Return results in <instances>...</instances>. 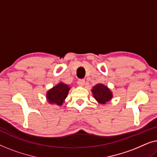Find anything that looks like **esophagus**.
I'll use <instances>...</instances> for the list:
<instances>
[{
	"label": "esophagus",
	"instance_id": "esophagus-1",
	"mask_svg": "<svg viewBox=\"0 0 157 157\" xmlns=\"http://www.w3.org/2000/svg\"><path fill=\"white\" fill-rule=\"evenodd\" d=\"M77 83H78L79 86H83L85 83V80L84 79H79V80L77 81Z\"/></svg>",
	"mask_w": 157,
	"mask_h": 157
}]
</instances>
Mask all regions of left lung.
Returning a JSON list of instances; mask_svg holds the SVG:
<instances>
[{"mask_svg":"<svg viewBox=\"0 0 157 157\" xmlns=\"http://www.w3.org/2000/svg\"><path fill=\"white\" fill-rule=\"evenodd\" d=\"M92 94L95 99L101 104H105L110 101L113 97L112 92L108 87L102 83H98L91 89Z\"/></svg>","mask_w":157,"mask_h":157,"instance_id":"obj_1","label":"left lung"}]
</instances>
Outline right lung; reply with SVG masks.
I'll list each match as a JSON object with an SVG mask.
<instances>
[{
	"label": "right lung",
	"mask_w": 157,
	"mask_h": 157,
	"mask_svg": "<svg viewBox=\"0 0 157 157\" xmlns=\"http://www.w3.org/2000/svg\"><path fill=\"white\" fill-rule=\"evenodd\" d=\"M70 89L69 86L63 82L58 83L47 92L46 98L48 102L51 104H54L58 106H61L67 97Z\"/></svg>",
	"instance_id": "add662e5"
}]
</instances>
